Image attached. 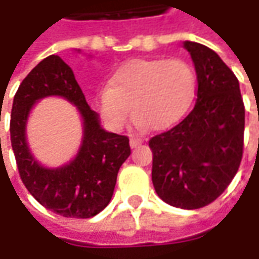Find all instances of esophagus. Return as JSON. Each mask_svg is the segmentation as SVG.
<instances>
[{
	"mask_svg": "<svg viewBox=\"0 0 259 259\" xmlns=\"http://www.w3.org/2000/svg\"><path fill=\"white\" fill-rule=\"evenodd\" d=\"M140 144H143V138H140V137H131L130 138V145H131V148H135V147H138Z\"/></svg>",
	"mask_w": 259,
	"mask_h": 259,
	"instance_id": "34e87169",
	"label": "esophagus"
}]
</instances>
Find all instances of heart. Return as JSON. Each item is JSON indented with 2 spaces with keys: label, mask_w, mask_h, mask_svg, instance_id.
<instances>
[{
  "label": "heart",
  "mask_w": 259,
  "mask_h": 259,
  "mask_svg": "<svg viewBox=\"0 0 259 259\" xmlns=\"http://www.w3.org/2000/svg\"><path fill=\"white\" fill-rule=\"evenodd\" d=\"M196 75L183 59H137L121 66L96 95V109L108 126L121 130L131 116L160 130L177 122L189 109Z\"/></svg>",
  "instance_id": "1"
}]
</instances>
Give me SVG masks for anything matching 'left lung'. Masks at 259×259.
Segmentation results:
<instances>
[{
  "label": "left lung",
  "instance_id": "left-lung-1",
  "mask_svg": "<svg viewBox=\"0 0 259 259\" xmlns=\"http://www.w3.org/2000/svg\"><path fill=\"white\" fill-rule=\"evenodd\" d=\"M197 75V101L171 130L154 135L151 179L165 203L199 209L216 200L239 168L245 106L239 82L212 49L184 41Z\"/></svg>",
  "mask_w": 259,
  "mask_h": 259
}]
</instances>
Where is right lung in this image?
I'll return each instance as SVG.
<instances>
[{
    "instance_id": "obj_1",
    "label": "right lung",
    "mask_w": 259,
    "mask_h": 259,
    "mask_svg": "<svg viewBox=\"0 0 259 259\" xmlns=\"http://www.w3.org/2000/svg\"><path fill=\"white\" fill-rule=\"evenodd\" d=\"M52 94L66 97L84 118L79 153L73 162L59 169L38 165L25 143V124L32 105ZM10 134L27 190L46 209L65 218L88 219L104 210L114 194L119 167L131 154L126 135L101 128L98 114L89 108L73 70L56 55L41 60L21 82L13 102Z\"/></svg>"
}]
</instances>
